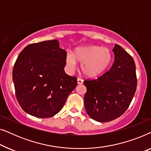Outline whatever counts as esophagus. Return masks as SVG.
Masks as SVG:
<instances>
[{"label": "esophagus", "instance_id": "esophagus-1", "mask_svg": "<svg viewBox=\"0 0 151 151\" xmlns=\"http://www.w3.org/2000/svg\"><path fill=\"white\" fill-rule=\"evenodd\" d=\"M77 81H78V84H81L83 83V80H82L81 78H78V80H77Z\"/></svg>", "mask_w": 151, "mask_h": 151}]
</instances>
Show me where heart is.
I'll list each match as a JSON object with an SVG mask.
<instances>
[{
    "mask_svg": "<svg viewBox=\"0 0 151 151\" xmlns=\"http://www.w3.org/2000/svg\"><path fill=\"white\" fill-rule=\"evenodd\" d=\"M81 63V69L84 75L95 77L106 71L112 61L110 49L96 45L80 47L74 50L73 54L67 53L66 64L70 70L76 67L77 62Z\"/></svg>",
    "mask_w": 151,
    "mask_h": 151,
    "instance_id": "obj_1",
    "label": "heart"
}]
</instances>
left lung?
I'll return each instance as SVG.
<instances>
[{
    "label": "left lung",
    "mask_w": 151,
    "mask_h": 151,
    "mask_svg": "<svg viewBox=\"0 0 151 151\" xmlns=\"http://www.w3.org/2000/svg\"><path fill=\"white\" fill-rule=\"evenodd\" d=\"M115 60L106 73L96 80H84V107L91 118L107 122L129 108L137 88L134 60L118 45L113 49Z\"/></svg>",
    "instance_id": "left-lung-1"
}]
</instances>
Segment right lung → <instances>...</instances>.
Here are the masks:
<instances>
[{
	"label": "right lung",
	"mask_w": 151,
	"mask_h": 151,
	"mask_svg": "<svg viewBox=\"0 0 151 151\" xmlns=\"http://www.w3.org/2000/svg\"><path fill=\"white\" fill-rule=\"evenodd\" d=\"M67 52L57 40L24 47L14 64L16 96L24 111L34 117L54 116L77 86V78L64 71Z\"/></svg>",
	"instance_id": "right-lung-1"
}]
</instances>
